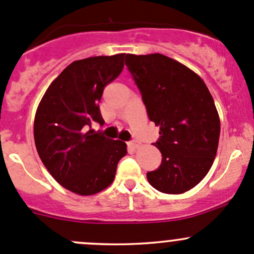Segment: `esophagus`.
Masks as SVG:
<instances>
[{
	"label": "esophagus",
	"mask_w": 254,
	"mask_h": 254,
	"mask_svg": "<svg viewBox=\"0 0 254 254\" xmlns=\"http://www.w3.org/2000/svg\"><path fill=\"white\" fill-rule=\"evenodd\" d=\"M129 145L131 146L132 148H139L140 146H141V142H140L139 140H132V141L129 142Z\"/></svg>",
	"instance_id": "1"
}]
</instances>
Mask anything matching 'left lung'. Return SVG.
I'll list each match as a JSON object with an SVG mask.
<instances>
[{
  "instance_id": "obj_1",
  "label": "left lung",
  "mask_w": 254,
  "mask_h": 254,
  "mask_svg": "<svg viewBox=\"0 0 254 254\" xmlns=\"http://www.w3.org/2000/svg\"><path fill=\"white\" fill-rule=\"evenodd\" d=\"M125 64L141 92L148 119L160 127L155 143L162 153L147 181L158 191L182 194L211 168L220 137L214 99L199 75L162 55L127 54Z\"/></svg>"
}]
</instances>
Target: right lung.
I'll list each match as a JSON object with an SVG mask.
<instances>
[{
  "mask_svg": "<svg viewBox=\"0 0 254 254\" xmlns=\"http://www.w3.org/2000/svg\"><path fill=\"white\" fill-rule=\"evenodd\" d=\"M125 54L71 63L43 96L34 118L38 155L59 184L78 195H93L113 183L127 143L87 130L103 125L98 103L104 87L124 68Z\"/></svg>",
  "mask_w": 254,
  "mask_h": 254,
  "instance_id": "add662e5",
  "label": "right lung"
}]
</instances>
